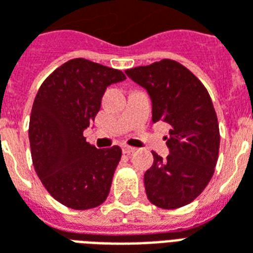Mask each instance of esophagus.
Returning a JSON list of instances; mask_svg holds the SVG:
<instances>
[{
  "instance_id": "obj_1",
  "label": "esophagus",
  "mask_w": 253,
  "mask_h": 253,
  "mask_svg": "<svg viewBox=\"0 0 253 253\" xmlns=\"http://www.w3.org/2000/svg\"><path fill=\"white\" fill-rule=\"evenodd\" d=\"M122 150H123V153L131 154V153H134V152H135L137 149L131 148V146H128V145H122Z\"/></svg>"
}]
</instances>
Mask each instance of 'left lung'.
Wrapping results in <instances>:
<instances>
[{"mask_svg": "<svg viewBox=\"0 0 253 253\" xmlns=\"http://www.w3.org/2000/svg\"><path fill=\"white\" fill-rule=\"evenodd\" d=\"M126 74L148 90L153 123L170 126L168 157L153 152V165L143 176L148 199L167 210L186 206L206 188L217 165L219 127L210 94L172 59L127 69Z\"/></svg>", "mask_w": 253, "mask_h": 253, "instance_id": "left-lung-1", "label": "left lung"}]
</instances>
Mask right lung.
Listing matches in <instances>:
<instances>
[{
  "mask_svg": "<svg viewBox=\"0 0 253 253\" xmlns=\"http://www.w3.org/2000/svg\"><path fill=\"white\" fill-rule=\"evenodd\" d=\"M123 80L121 70L76 58L38 90L28 130L32 163L48 194L66 207L93 209L110 194L122 149H96L83 132L97 115L107 86Z\"/></svg>",
  "mask_w": 253,
  "mask_h": 253,
  "instance_id": "obj_1",
  "label": "right lung"
}]
</instances>
